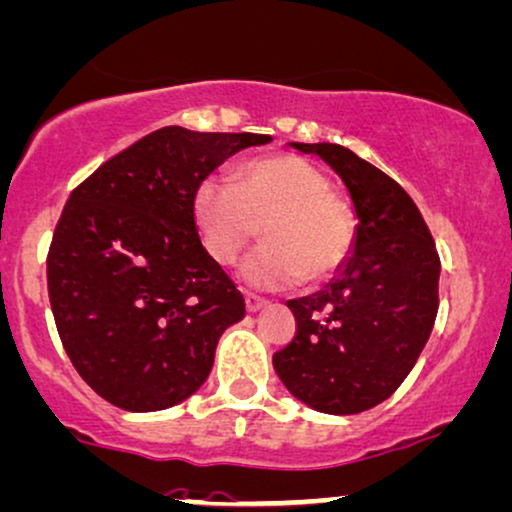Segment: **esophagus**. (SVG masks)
Segmentation results:
<instances>
[{
  "instance_id": "esophagus-1",
  "label": "esophagus",
  "mask_w": 512,
  "mask_h": 512,
  "mask_svg": "<svg viewBox=\"0 0 512 512\" xmlns=\"http://www.w3.org/2000/svg\"><path fill=\"white\" fill-rule=\"evenodd\" d=\"M263 306H268V301L263 299V296L246 294V311H249V313H256V311H261Z\"/></svg>"
}]
</instances>
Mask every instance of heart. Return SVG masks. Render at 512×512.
<instances>
[{
  "instance_id": "heart-1",
  "label": "heart",
  "mask_w": 512,
  "mask_h": 512,
  "mask_svg": "<svg viewBox=\"0 0 512 512\" xmlns=\"http://www.w3.org/2000/svg\"><path fill=\"white\" fill-rule=\"evenodd\" d=\"M192 220L201 249L218 266H232L263 223L266 246L239 268L246 285L287 289L325 280L349 256L351 213L330 192L311 161L270 154L244 161L232 180L208 175L192 194Z\"/></svg>"
}]
</instances>
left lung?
I'll return each instance as SVG.
<instances>
[{"label":"left lung","instance_id":"8db88e82","mask_svg":"<svg viewBox=\"0 0 512 512\" xmlns=\"http://www.w3.org/2000/svg\"><path fill=\"white\" fill-rule=\"evenodd\" d=\"M289 147L320 156L339 175L358 225L332 280L287 301L296 337L273 365L306 406L363 413L399 389L430 339L439 308L437 246L415 201L380 168L339 144Z\"/></svg>","mask_w":512,"mask_h":512}]
</instances>
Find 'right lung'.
Returning a JSON list of instances; mask_svg holds the SVG:
<instances>
[{"label": "right lung", "instance_id": "obj_1", "mask_svg": "<svg viewBox=\"0 0 512 512\" xmlns=\"http://www.w3.org/2000/svg\"><path fill=\"white\" fill-rule=\"evenodd\" d=\"M270 140L168 125L73 189L47 256L49 301L75 370L113 406H178L244 318V296L201 249L192 194L237 151Z\"/></svg>", "mask_w": 512, "mask_h": 512}]
</instances>
